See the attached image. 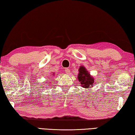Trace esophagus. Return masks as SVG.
Here are the masks:
<instances>
[{"label": "esophagus", "instance_id": "34e87169", "mask_svg": "<svg viewBox=\"0 0 135 135\" xmlns=\"http://www.w3.org/2000/svg\"><path fill=\"white\" fill-rule=\"evenodd\" d=\"M65 73L66 74H69L70 73V70L68 68H66L65 69Z\"/></svg>", "mask_w": 135, "mask_h": 135}]
</instances>
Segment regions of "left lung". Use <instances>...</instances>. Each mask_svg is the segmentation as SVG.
<instances>
[{"label":"left lung","mask_w":135,"mask_h":135,"mask_svg":"<svg viewBox=\"0 0 135 135\" xmlns=\"http://www.w3.org/2000/svg\"><path fill=\"white\" fill-rule=\"evenodd\" d=\"M78 79L81 87L85 88H91L94 83V77H93L89 72L83 66H81L78 70Z\"/></svg>","instance_id":"8db88e82"}]
</instances>
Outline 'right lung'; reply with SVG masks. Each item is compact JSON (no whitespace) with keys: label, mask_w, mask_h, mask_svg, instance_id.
I'll use <instances>...</instances> for the list:
<instances>
[{"label":"right lung","mask_w":135,"mask_h":135,"mask_svg":"<svg viewBox=\"0 0 135 135\" xmlns=\"http://www.w3.org/2000/svg\"><path fill=\"white\" fill-rule=\"evenodd\" d=\"M54 75H55L54 73H53V74H52V76H54Z\"/></svg>","instance_id":"1"}]
</instances>
